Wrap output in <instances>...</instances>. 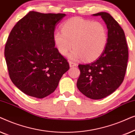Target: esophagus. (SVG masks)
<instances>
[{
  "label": "esophagus",
  "mask_w": 135,
  "mask_h": 135,
  "mask_svg": "<svg viewBox=\"0 0 135 135\" xmlns=\"http://www.w3.org/2000/svg\"><path fill=\"white\" fill-rule=\"evenodd\" d=\"M69 66L70 67H75V66H77V64L76 62H74V61H69Z\"/></svg>",
  "instance_id": "1"
}]
</instances>
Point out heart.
<instances>
[{
  "instance_id": "heart-1",
  "label": "heart",
  "mask_w": 135,
  "mask_h": 135,
  "mask_svg": "<svg viewBox=\"0 0 135 135\" xmlns=\"http://www.w3.org/2000/svg\"><path fill=\"white\" fill-rule=\"evenodd\" d=\"M58 52L72 60L82 58L91 61L99 58L104 51L108 40L106 27L100 22H93L81 18H73L62 26V31H56L53 36Z\"/></svg>"
}]
</instances>
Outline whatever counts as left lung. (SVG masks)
<instances>
[{
	"label": "left lung",
	"mask_w": 135,
	"mask_h": 135,
	"mask_svg": "<svg viewBox=\"0 0 135 135\" xmlns=\"http://www.w3.org/2000/svg\"><path fill=\"white\" fill-rule=\"evenodd\" d=\"M93 16H101L106 23L108 43L98 59L78 66L80 74L77 86L86 97L99 99L112 94L122 83L127 68L128 49L124 31L110 14L100 12Z\"/></svg>",
	"instance_id": "obj_1"
}]
</instances>
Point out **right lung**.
<instances>
[{
	"instance_id": "1",
	"label": "right lung",
	"mask_w": 135,
	"mask_h": 135,
	"mask_svg": "<svg viewBox=\"0 0 135 135\" xmlns=\"http://www.w3.org/2000/svg\"><path fill=\"white\" fill-rule=\"evenodd\" d=\"M64 13L29 12L13 27L5 44V57L13 84L31 97L43 98L56 90L69 69L55 47V26Z\"/></svg>"
}]
</instances>
